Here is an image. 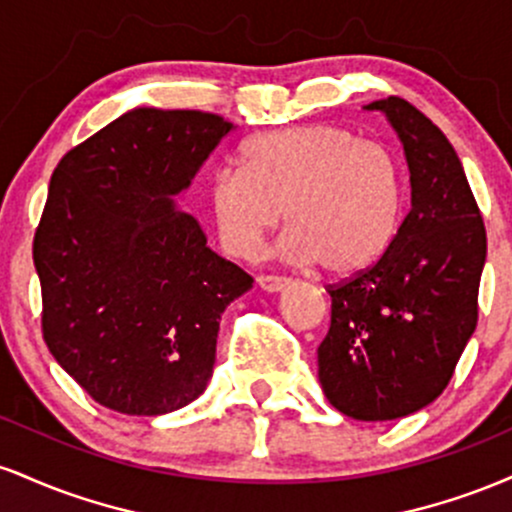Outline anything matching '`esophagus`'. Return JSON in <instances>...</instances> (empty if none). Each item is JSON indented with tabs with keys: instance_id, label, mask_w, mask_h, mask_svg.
Here are the masks:
<instances>
[{
	"instance_id": "esophagus-1",
	"label": "esophagus",
	"mask_w": 512,
	"mask_h": 512,
	"mask_svg": "<svg viewBox=\"0 0 512 512\" xmlns=\"http://www.w3.org/2000/svg\"><path fill=\"white\" fill-rule=\"evenodd\" d=\"M257 286L267 293H279L281 289L289 286V279L286 276H276V274H260L257 276Z\"/></svg>"
}]
</instances>
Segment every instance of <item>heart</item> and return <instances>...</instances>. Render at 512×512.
Returning <instances> with one entry per match:
<instances>
[{
    "label": "heart",
    "instance_id": "obj_1",
    "mask_svg": "<svg viewBox=\"0 0 512 512\" xmlns=\"http://www.w3.org/2000/svg\"><path fill=\"white\" fill-rule=\"evenodd\" d=\"M207 197L223 248L236 257L255 255L286 211L284 255L349 276L395 245L407 180L387 146L315 122L257 134L243 168L211 175Z\"/></svg>",
    "mask_w": 512,
    "mask_h": 512
}]
</instances>
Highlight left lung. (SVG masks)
<instances>
[{
    "instance_id": "left-lung-1",
    "label": "left lung",
    "mask_w": 512,
    "mask_h": 512,
    "mask_svg": "<svg viewBox=\"0 0 512 512\" xmlns=\"http://www.w3.org/2000/svg\"><path fill=\"white\" fill-rule=\"evenodd\" d=\"M366 110L385 113L404 146L411 211L373 267L327 289L332 322L317 378L342 414L392 421L448 387L477 330L486 228L460 158L421 110L399 96Z\"/></svg>"
}]
</instances>
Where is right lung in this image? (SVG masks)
Instances as JSON below:
<instances>
[{"instance_id":"obj_1","label":"right lung","mask_w":512,"mask_h":512,"mask_svg":"<svg viewBox=\"0 0 512 512\" xmlns=\"http://www.w3.org/2000/svg\"><path fill=\"white\" fill-rule=\"evenodd\" d=\"M233 122L134 108L67 151L33 238L43 339L103 407L175 411L207 390L219 320L252 286L173 195Z\"/></svg>"}]
</instances>
